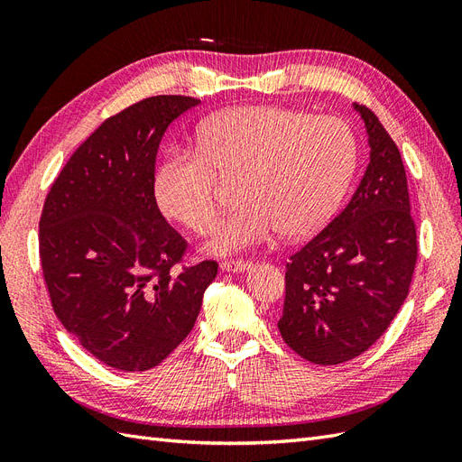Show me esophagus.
Instances as JSON below:
<instances>
[{
    "label": "esophagus",
    "mask_w": 462,
    "mask_h": 462,
    "mask_svg": "<svg viewBox=\"0 0 462 462\" xmlns=\"http://www.w3.org/2000/svg\"><path fill=\"white\" fill-rule=\"evenodd\" d=\"M250 265H253V262H248V260H223L221 262V270L223 272H246Z\"/></svg>",
    "instance_id": "34e87169"
}]
</instances>
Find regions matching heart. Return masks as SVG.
Masks as SVG:
<instances>
[{
	"instance_id": "obj_1",
	"label": "heart",
	"mask_w": 462,
	"mask_h": 462,
	"mask_svg": "<svg viewBox=\"0 0 462 462\" xmlns=\"http://www.w3.org/2000/svg\"><path fill=\"white\" fill-rule=\"evenodd\" d=\"M356 167V138L335 116L277 106L226 109L202 123L199 152H175L158 167L162 212L206 235L219 216V179L243 180V206L217 227L208 253L231 254L318 233L333 217Z\"/></svg>"
}]
</instances>
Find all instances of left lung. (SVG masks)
<instances>
[{
	"label": "left lung",
	"mask_w": 462,
	"mask_h": 462,
	"mask_svg": "<svg viewBox=\"0 0 462 462\" xmlns=\"http://www.w3.org/2000/svg\"><path fill=\"white\" fill-rule=\"evenodd\" d=\"M365 119L370 163L351 202L291 256L283 341L314 365L356 358L382 337L409 295L418 241L401 152L380 119Z\"/></svg>",
	"instance_id": "left-lung-1"
}]
</instances>
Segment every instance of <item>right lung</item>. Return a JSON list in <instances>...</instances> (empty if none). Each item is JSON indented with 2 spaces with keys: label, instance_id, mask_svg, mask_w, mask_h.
<instances>
[{
  "label": "right lung",
  "instance_id": "obj_1",
  "mask_svg": "<svg viewBox=\"0 0 462 462\" xmlns=\"http://www.w3.org/2000/svg\"><path fill=\"white\" fill-rule=\"evenodd\" d=\"M152 96L111 116L73 153L40 217V262L55 316L104 365L158 366L199 318L217 263L180 265L187 241L162 216L153 173L162 136L199 106Z\"/></svg>",
  "mask_w": 462,
  "mask_h": 462
}]
</instances>
